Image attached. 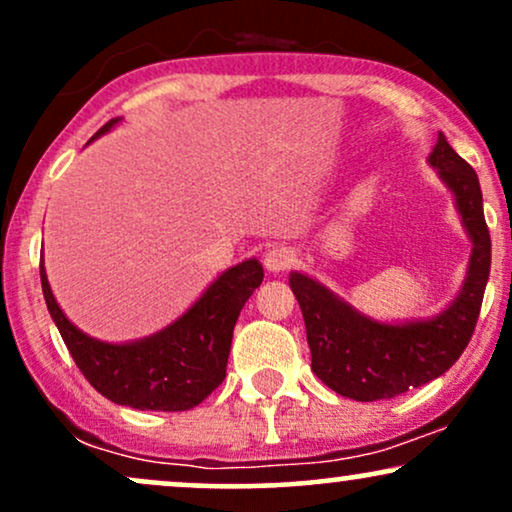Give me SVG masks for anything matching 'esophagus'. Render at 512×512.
I'll use <instances>...</instances> for the list:
<instances>
[{
	"mask_svg": "<svg viewBox=\"0 0 512 512\" xmlns=\"http://www.w3.org/2000/svg\"><path fill=\"white\" fill-rule=\"evenodd\" d=\"M293 262H296V252L286 248V245H276V248H269L264 252V267L272 274L284 272V269H289Z\"/></svg>",
	"mask_w": 512,
	"mask_h": 512,
	"instance_id": "obj_1",
	"label": "esophagus"
}]
</instances>
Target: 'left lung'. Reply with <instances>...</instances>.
<instances>
[{
    "label": "left lung",
    "instance_id": "obj_1",
    "mask_svg": "<svg viewBox=\"0 0 512 512\" xmlns=\"http://www.w3.org/2000/svg\"><path fill=\"white\" fill-rule=\"evenodd\" d=\"M428 163L455 197L457 214L472 243L467 276L448 308L424 320L380 322L313 276H289L305 320L313 373L337 395L356 402L390 399L431 383L462 356L477 325L491 272V236L479 178L443 134H438Z\"/></svg>",
    "mask_w": 512,
    "mask_h": 512
}]
</instances>
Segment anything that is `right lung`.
<instances>
[{"label": "right lung", "mask_w": 512, "mask_h": 512, "mask_svg": "<svg viewBox=\"0 0 512 512\" xmlns=\"http://www.w3.org/2000/svg\"><path fill=\"white\" fill-rule=\"evenodd\" d=\"M117 122L120 117L105 122L91 142L110 132ZM262 279L260 260L250 257L216 276L187 313L161 332L110 344L88 337L62 313L45 264L40 262V284L50 317L84 378L110 402L142 411H187L223 383L233 327Z\"/></svg>", "instance_id": "right-lung-1"}]
</instances>
